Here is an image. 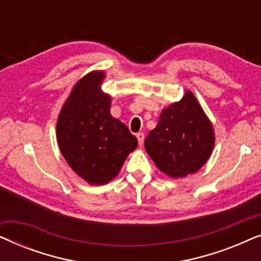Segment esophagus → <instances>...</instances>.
<instances>
[{
	"instance_id": "esophagus-1",
	"label": "esophagus",
	"mask_w": 261,
	"mask_h": 261,
	"mask_svg": "<svg viewBox=\"0 0 261 261\" xmlns=\"http://www.w3.org/2000/svg\"><path fill=\"white\" fill-rule=\"evenodd\" d=\"M137 138H138V141H139V145H142L144 144V139H145V135L144 133H138L137 134Z\"/></svg>"
}]
</instances>
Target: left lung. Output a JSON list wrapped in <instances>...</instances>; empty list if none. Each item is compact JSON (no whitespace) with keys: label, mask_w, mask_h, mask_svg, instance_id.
I'll list each match as a JSON object with an SVG mask.
<instances>
[{"label":"left lung","mask_w":261,"mask_h":261,"mask_svg":"<svg viewBox=\"0 0 261 261\" xmlns=\"http://www.w3.org/2000/svg\"><path fill=\"white\" fill-rule=\"evenodd\" d=\"M214 145L212 121L190 90L162 110L158 124L145 139L146 152L155 166L172 178L197 172L212 155Z\"/></svg>","instance_id":"obj_1"}]
</instances>
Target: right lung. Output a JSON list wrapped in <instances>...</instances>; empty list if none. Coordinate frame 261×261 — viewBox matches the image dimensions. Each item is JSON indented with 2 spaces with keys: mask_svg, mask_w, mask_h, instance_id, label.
Instances as JSON below:
<instances>
[{
  "mask_svg": "<svg viewBox=\"0 0 261 261\" xmlns=\"http://www.w3.org/2000/svg\"><path fill=\"white\" fill-rule=\"evenodd\" d=\"M105 71L95 70L74 84L57 120V141L69 166L90 185L119 174L138 139L110 114L112 97L102 91Z\"/></svg>",
  "mask_w": 261,
  "mask_h": 261,
  "instance_id": "1",
  "label": "right lung"
}]
</instances>
